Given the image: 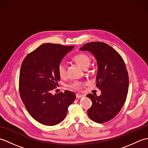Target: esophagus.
Instances as JSON below:
<instances>
[{
  "instance_id": "obj_1",
  "label": "esophagus",
  "mask_w": 148,
  "mask_h": 148,
  "mask_svg": "<svg viewBox=\"0 0 148 148\" xmlns=\"http://www.w3.org/2000/svg\"><path fill=\"white\" fill-rule=\"evenodd\" d=\"M84 97V95H81V94H76V98H77V99L83 98V97Z\"/></svg>"
}]
</instances>
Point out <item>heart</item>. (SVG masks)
<instances>
[{
  "instance_id": "heart-1",
  "label": "heart",
  "mask_w": 148,
  "mask_h": 148,
  "mask_svg": "<svg viewBox=\"0 0 148 148\" xmlns=\"http://www.w3.org/2000/svg\"><path fill=\"white\" fill-rule=\"evenodd\" d=\"M72 59L84 69H86L88 67L91 62V58L90 56L86 54H84V53L77 54L73 56ZM66 69L67 67H66L65 63H60L58 67V72L61 77H64L66 76ZM81 85H82V83L79 82V81H74L71 84V86L74 89H79Z\"/></svg>"
}]
</instances>
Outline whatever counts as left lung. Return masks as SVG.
Wrapping results in <instances>:
<instances>
[{
    "instance_id": "left-lung-1",
    "label": "left lung",
    "mask_w": 148,
    "mask_h": 148,
    "mask_svg": "<svg viewBox=\"0 0 148 148\" xmlns=\"http://www.w3.org/2000/svg\"><path fill=\"white\" fill-rule=\"evenodd\" d=\"M80 50L90 52L97 60L96 86L102 93L100 96L86 95L92 102L87 113L92 120L102 123L115 117L126 100L128 72L120 55L106 43L89 42Z\"/></svg>"
}]
</instances>
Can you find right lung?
<instances>
[{
  "instance_id": "obj_1",
  "label": "right lung",
  "mask_w": 148,
  "mask_h": 148,
  "mask_svg": "<svg viewBox=\"0 0 148 148\" xmlns=\"http://www.w3.org/2000/svg\"><path fill=\"white\" fill-rule=\"evenodd\" d=\"M74 46L46 43L28 55L22 62L20 74V94L31 116L47 126L62 122L76 95L65 90L53 95L60 76L58 67Z\"/></svg>"
}]
</instances>
